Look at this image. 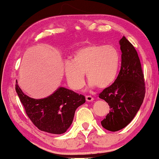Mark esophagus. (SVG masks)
Listing matches in <instances>:
<instances>
[{"label": "esophagus", "instance_id": "1", "mask_svg": "<svg viewBox=\"0 0 159 159\" xmlns=\"http://www.w3.org/2000/svg\"><path fill=\"white\" fill-rule=\"evenodd\" d=\"M93 100V98L90 96H86V101L87 102H92Z\"/></svg>", "mask_w": 159, "mask_h": 159}]
</instances>
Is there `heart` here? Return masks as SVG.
I'll list each match as a JSON object with an SVG mask.
<instances>
[{"mask_svg":"<svg viewBox=\"0 0 159 159\" xmlns=\"http://www.w3.org/2000/svg\"><path fill=\"white\" fill-rule=\"evenodd\" d=\"M121 54L114 45L87 43L75 51L72 62L65 63L69 87L80 90L85 84L84 74L91 87L104 89L116 81L121 66Z\"/></svg>","mask_w":159,"mask_h":159,"instance_id":"obj_1","label":"heart"}]
</instances>
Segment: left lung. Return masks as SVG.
<instances>
[{
  "instance_id": "left-lung-1",
  "label": "left lung",
  "mask_w": 159,
  "mask_h": 159,
  "mask_svg": "<svg viewBox=\"0 0 159 159\" xmlns=\"http://www.w3.org/2000/svg\"><path fill=\"white\" fill-rule=\"evenodd\" d=\"M122 52L121 68L116 81L107 87L98 97L110 106V112L101 122L111 132L125 128L135 116L145 96L143 72L137 51L123 36L120 40Z\"/></svg>"
}]
</instances>
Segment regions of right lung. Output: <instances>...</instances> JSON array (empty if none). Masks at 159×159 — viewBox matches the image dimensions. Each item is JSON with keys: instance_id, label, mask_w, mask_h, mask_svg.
I'll return each mask as SVG.
<instances>
[{"instance_id": "obj_1", "label": "right lung", "mask_w": 159, "mask_h": 159, "mask_svg": "<svg viewBox=\"0 0 159 159\" xmlns=\"http://www.w3.org/2000/svg\"><path fill=\"white\" fill-rule=\"evenodd\" d=\"M16 90L25 112L39 130L60 134L66 132L73 120L75 112L85 102L84 96L65 87L41 99L32 98L21 91L16 81Z\"/></svg>"}]
</instances>
